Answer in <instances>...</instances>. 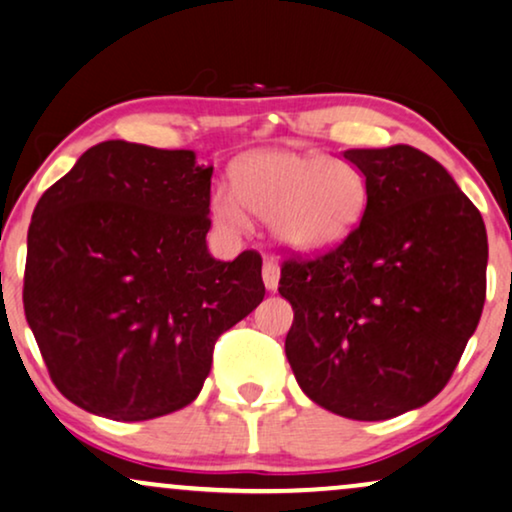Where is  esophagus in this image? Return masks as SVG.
<instances>
[{
	"label": "esophagus",
	"mask_w": 512,
	"mask_h": 512,
	"mask_svg": "<svg viewBox=\"0 0 512 512\" xmlns=\"http://www.w3.org/2000/svg\"><path fill=\"white\" fill-rule=\"evenodd\" d=\"M262 278H264V285H267V290L274 292L278 288V281H281V269H278V264L274 260H264V267H262Z\"/></svg>",
	"instance_id": "obj_1"
}]
</instances>
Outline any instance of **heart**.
<instances>
[{"label":"heart","instance_id":"1","mask_svg":"<svg viewBox=\"0 0 512 512\" xmlns=\"http://www.w3.org/2000/svg\"><path fill=\"white\" fill-rule=\"evenodd\" d=\"M231 192L213 194L210 217L227 234H243L250 215L271 222V236L295 255L337 250L363 222L367 182L351 163L320 152L264 149L231 170Z\"/></svg>","mask_w":512,"mask_h":512}]
</instances>
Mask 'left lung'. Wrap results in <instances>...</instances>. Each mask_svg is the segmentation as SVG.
Masks as SVG:
<instances>
[{"label":"left lung","instance_id":"left-lung-1","mask_svg":"<svg viewBox=\"0 0 512 512\" xmlns=\"http://www.w3.org/2000/svg\"><path fill=\"white\" fill-rule=\"evenodd\" d=\"M367 210L337 250L283 262L285 356L313 403L381 421L433 400L480 323L487 231L454 177L410 145L346 149Z\"/></svg>","mask_w":512,"mask_h":512}]
</instances>
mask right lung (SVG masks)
Instances as JSON below:
<instances>
[{"label":"right lung","mask_w":512,"mask_h":512,"mask_svg":"<svg viewBox=\"0 0 512 512\" xmlns=\"http://www.w3.org/2000/svg\"><path fill=\"white\" fill-rule=\"evenodd\" d=\"M210 177L192 149L100 142L27 229L25 318L81 410L147 421L201 393L217 337L264 299L262 257L208 252Z\"/></svg>","instance_id":"1"}]
</instances>
